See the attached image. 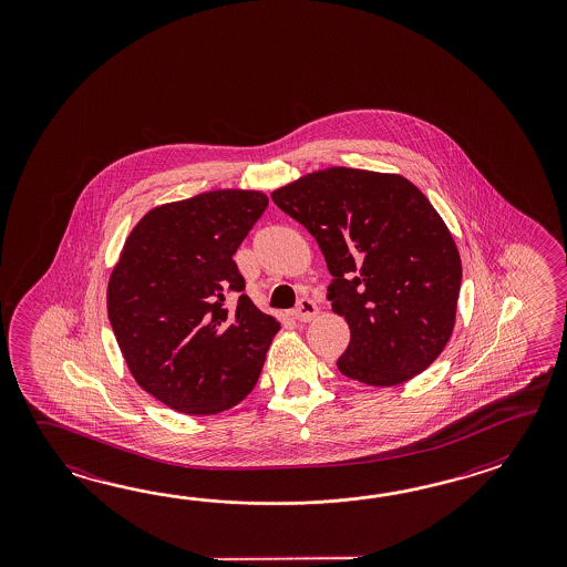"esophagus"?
<instances>
[{
	"instance_id": "esophagus-1",
	"label": "esophagus",
	"mask_w": 567,
	"mask_h": 567,
	"mask_svg": "<svg viewBox=\"0 0 567 567\" xmlns=\"http://www.w3.org/2000/svg\"><path fill=\"white\" fill-rule=\"evenodd\" d=\"M316 313H318V306H316V301L310 300V298H301L298 301V306H296V310L291 312V316L296 318V320H300V322H310L316 318Z\"/></svg>"
}]
</instances>
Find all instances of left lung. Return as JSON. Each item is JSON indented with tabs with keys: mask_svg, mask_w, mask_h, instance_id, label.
<instances>
[{
	"mask_svg": "<svg viewBox=\"0 0 567 567\" xmlns=\"http://www.w3.org/2000/svg\"><path fill=\"white\" fill-rule=\"evenodd\" d=\"M271 198L310 230L332 274L328 300L350 328L338 371L373 386L425 371L452 337L462 264L422 190L399 174L337 166Z\"/></svg>",
	"mask_w": 567,
	"mask_h": 567,
	"instance_id": "obj_1",
	"label": "left lung"
}]
</instances>
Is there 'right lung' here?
I'll list each match as a JSON object with an SVG mask.
<instances>
[{
  "label": "right lung",
  "mask_w": 567,
  "mask_h": 567,
  "mask_svg": "<svg viewBox=\"0 0 567 567\" xmlns=\"http://www.w3.org/2000/svg\"><path fill=\"white\" fill-rule=\"evenodd\" d=\"M267 205L259 190L203 193L152 208L125 239L109 322L137 385L172 410H230L259 379L279 322L243 293L233 255Z\"/></svg>",
  "instance_id": "1"
}]
</instances>
